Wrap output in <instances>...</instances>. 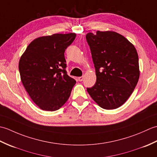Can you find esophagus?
<instances>
[{
	"instance_id": "1",
	"label": "esophagus",
	"mask_w": 157,
	"mask_h": 157,
	"mask_svg": "<svg viewBox=\"0 0 157 157\" xmlns=\"http://www.w3.org/2000/svg\"><path fill=\"white\" fill-rule=\"evenodd\" d=\"M84 76L79 77V78H78V81H79V82H82L83 80H84Z\"/></svg>"
}]
</instances>
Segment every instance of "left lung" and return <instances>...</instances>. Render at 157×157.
Returning a JSON list of instances; mask_svg holds the SVG:
<instances>
[{
  "label": "left lung",
  "mask_w": 157,
  "mask_h": 157,
  "mask_svg": "<svg viewBox=\"0 0 157 157\" xmlns=\"http://www.w3.org/2000/svg\"><path fill=\"white\" fill-rule=\"evenodd\" d=\"M96 82L87 91L104 109H115L132 94L140 77L138 55L124 36L111 31L88 33Z\"/></svg>",
  "instance_id": "left-lung-1"
}]
</instances>
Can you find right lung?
Listing matches in <instances>:
<instances>
[{
  "instance_id": "add662e5",
  "label": "right lung",
  "mask_w": 157,
  "mask_h": 157,
  "mask_svg": "<svg viewBox=\"0 0 157 157\" xmlns=\"http://www.w3.org/2000/svg\"><path fill=\"white\" fill-rule=\"evenodd\" d=\"M75 36L74 33L42 36L33 40L21 56V82L42 110L56 111L69 98L76 81L67 73L64 53Z\"/></svg>"
}]
</instances>
